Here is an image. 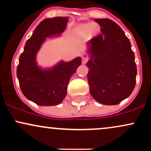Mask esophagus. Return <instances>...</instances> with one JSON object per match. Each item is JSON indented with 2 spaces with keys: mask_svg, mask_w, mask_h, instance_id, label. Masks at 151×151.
<instances>
[{
  "mask_svg": "<svg viewBox=\"0 0 151 151\" xmlns=\"http://www.w3.org/2000/svg\"><path fill=\"white\" fill-rule=\"evenodd\" d=\"M88 60V58H86L85 56H82V58H81V62H82V64H86V62H87Z\"/></svg>",
  "mask_w": 151,
  "mask_h": 151,
  "instance_id": "obj_1",
  "label": "esophagus"
}]
</instances>
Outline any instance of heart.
<instances>
[{"label": "heart", "mask_w": 151, "mask_h": 151, "mask_svg": "<svg viewBox=\"0 0 151 151\" xmlns=\"http://www.w3.org/2000/svg\"><path fill=\"white\" fill-rule=\"evenodd\" d=\"M100 27L96 23H84L79 25L77 28V33L81 37H86L90 34L91 35H96L99 31Z\"/></svg>", "instance_id": "heart-1"}]
</instances>
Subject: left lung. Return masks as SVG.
<instances>
[{"label": "left lung", "mask_w": 151, "mask_h": 151, "mask_svg": "<svg viewBox=\"0 0 151 151\" xmlns=\"http://www.w3.org/2000/svg\"><path fill=\"white\" fill-rule=\"evenodd\" d=\"M101 34L88 41L90 60L86 63L89 91L104 105H116L131 95L137 68L129 39L121 27L108 18L95 19Z\"/></svg>", "instance_id": "obj_1"}]
</instances>
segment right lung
I'll return each mask as SVG.
<instances>
[{
    "mask_svg": "<svg viewBox=\"0 0 151 151\" xmlns=\"http://www.w3.org/2000/svg\"><path fill=\"white\" fill-rule=\"evenodd\" d=\"M68 18H46L37 26L25 43L19 58L17 77L22 93L27 99L40 106L60 104L67 95L71 76L81 65V59L62 61L51 70H42L37 67L35 56L45 37L60 34L66 28Z\"/></svg>",
    "mask_w": 151,
    "mask_h": 151,
    "instance_id": "add662e5",
    "label": "right lung"
}]
</instances>
